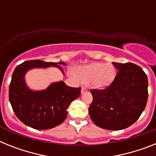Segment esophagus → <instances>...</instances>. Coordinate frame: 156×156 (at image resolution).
<instances>
[{"label":"esophagus","mask_w":156,"mask_h":156,"mask_svg":"<svg viewBox=\"0 0 156 156\" xmlns=\"http://www.w3.org/2000/svg\"><path fill=\"white\" fill-rule=\"evenodd\" d=\"M86 90H87L86 88H85V87H82V89H81V93L83 94L85 91H86Z\"/></svg>","instance_id":"1"}]
</instances>
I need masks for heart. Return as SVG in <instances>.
Wrapping results in <instances>:
<instances>
[{
  "label": "heart",
  "instance_id": "heart-1",
  "mask_svg": "<svg viewBox=\"0 0 156 156\" xmlns=\"http://www.w3.org/2000/svg\"><path fill=\"white\" fill-rule=\"evenodd\" d=\"M76 77L82 83H89L92 87L102 90L113 82L115 70L111 64L93 62L77 67L75 69Z\"/></svg>",
  "mask_w": 156,
  "mask_h": 156
}]
</instances>
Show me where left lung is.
Returning a JSON list of instances; mask_svg holds the SVG:
<instances>
[{"instance_id": "obj_1", "label": "left lung", "mask_w": 156, "mask_h": 156, "mask_svg": "<svg viewBox=\"0 0 156 156\" xmlns=\"http://www.w3.org/2000/svg\"><path fill=\"white\" fill-rule=\"evenodd\" d=\"M118 70L113 82L103 90H91L89 107L90 119L96 126L119 130L138 119L148 101V77L133 63L112 62Z\"/></svg>"}]
</instances>
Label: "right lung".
<instances>
[{
	"label": "right lung",
	"instance_id": "right-lung-1",
	"mask_svg": "<svg viewBox=\"0 0 156 156\" xmlns=\"http://www.w3.org/2000/svg\"><path fill=\"white\" fill-rule=\"evenodd\" d=\"M65 62H45L30 60L15 69L9 86V101L18 119L36 129H48L58 126L68 115L70 103L78 98L80 87H71L63 81L52 83L45 90H33L28 87L25 75L32 69L57 67Z\"/></svg>",
	"mask_w": 156,
	"mask_h": 156
}]
</instances>
